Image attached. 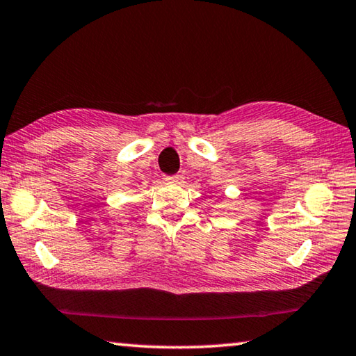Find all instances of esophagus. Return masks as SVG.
I'll list each match as a JSON object with an SVG mask.
<instances>
[{
	"label": "esophagus",
	"mask_w": 356,
	"mask_h": 356,
	"mask_svg": "<svg viewBox=\"0 0 356 356\" xmlns=\"http://www.w3.org/2000/svg\"><path fill=\"white\" fill-rule=\"evenodd\" d=\"M163 180L166 184H176V182H179V177L177 176H166Z\"/></svg>",
	"instance_id": "1"
}]
</instances>
